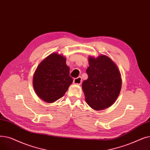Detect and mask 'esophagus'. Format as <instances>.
Instances as JSON below:
<instances>
[{
	"mask_svg": "<svg viewBox=\"0 0 150 150\" xmlns=\"http://www.w3.org/2000/svg\"><path fill=\"white\" fill-rule=\"evenodd\" d=\"M73 83L76 85H81L82 83V77H78L76 79H74Z\"/></svg>",
	"mask_w": 150,
	"mask_h": 150,
	"instance_id": "obj_1",
	"label": "esophagus"
}]
</instances>
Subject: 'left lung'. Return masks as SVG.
Wrapping results in <instances>:
<instances>
[{"label":"left lung","instance_id":"left-lung-1","mask_svg":"<svg viewBox=\"0 0 150 150\" xmlns=\"http://www.w3.org/2000/svg\"><path fill=\"white\" fill-rule=\"evenodd\" d=\"M86 70L88 79L82 88L87 104L95 110L109 108L115 103L122 88V81L118 67L105 55L88 57Z\"/></svg>","mask_w":150,"mask_h":150}]
</instances>
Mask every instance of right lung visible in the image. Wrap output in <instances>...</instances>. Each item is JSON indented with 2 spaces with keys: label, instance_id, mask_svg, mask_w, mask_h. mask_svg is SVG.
Masks as SVG:
<instances>
[{
  "label": "right lung",
  "instance_id": "1",
  "mask_svg": "<svg viewBox=\"0 0 150 150\" xmlns=\"http://www.w3.org/2000/svg\"><path fill=\"white\" fill-rule=\"evenodd\" d=\"M69 69L63 55L53 52L48 55L33 74V86L37 95L47 103L63 97L73 81L69 75Z\"/></svg>",
  "mask_w": 150,
  "mask_h": 150
}]
</instances>
